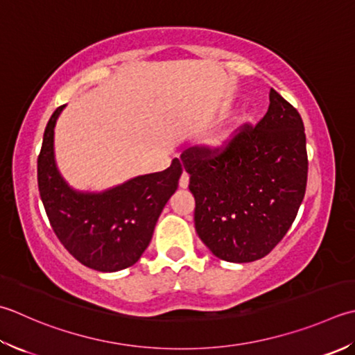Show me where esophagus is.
Wrapping results in <instances>:
<instances>
[{
  "mask_svg": "<svg viewBox=\"0 0 355 355\" xmlns=\"http://www.w3.org/2000/svg\"><path fill=\"white\" fill-rule=\"evenodd\" d=\"M178 184H180V187H182V189H186V187L189 186V175H187L186 172L182 173V177H180Z\"/></svg>",
  "mask_w": 355,
  "mask_h": 355,
  "instance_id": "1",
  "label": "esophagus"
}]
</instances>
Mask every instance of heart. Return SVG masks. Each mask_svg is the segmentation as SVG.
<instances>
[{
  "label": "heart",
  "instance_id": "heart-1",
  "mask_svg": "<svg viewBox=\"0 0 355 355\" xmlns=\"http://www.w3.org/2000/svg\"><path fill=\"white\" fill-rule=\"evenodd\" d=\"M234 130H235V126L227 128V129H225V130H221L220 134L215 135V137L212 138V140H211L212 148H223L225 144H227L229 138H231V135L234 134Z\"/></svg>",
  "mask_w": 355,
  "mask_h": 355
}]
</instances>
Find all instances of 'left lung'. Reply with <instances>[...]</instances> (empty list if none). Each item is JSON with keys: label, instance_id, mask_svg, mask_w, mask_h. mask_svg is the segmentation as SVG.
I'll return each mask as SVG.
<instances>
[{"label": "left lung", "instance_id": "obj_1", "mask_svg": "<svg viewBox=\"0 0 355 355\" xmlns=\"http://www.w3.org/2000/svg\"><path fill=\"white\" fill-rule=\"evenodd\" d=\"M266 115L243 124L223 148L193 146L182 154L196 198V231L221 260L268 255L297 217L308 182L300 114L270 89Z\"/></svg>", "mask_w": 355, "mask_h": 355}]
</instances>
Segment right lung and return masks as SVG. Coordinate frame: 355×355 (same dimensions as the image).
<instances>
[{
    "mask_svg": "<svg viewBox=\"0 0 355 355\" xmlns=\"http://www.w3.org/2000/svg\"><path fill=\"white\" fill-rule=\"evenodd\" d=\"M62 107L49 118L38 155V189L47 218L81 265L100 272L129 268L149 246L159 214L178 187L182 164L173 158L168 169L100 193L73 191L53 158V128Z\"/></svg>",
    "mask_w": 355,
    "mask_h": 355,
    "instance_id": "add662e5",
    "label": "right lung"
}]
</instances>
